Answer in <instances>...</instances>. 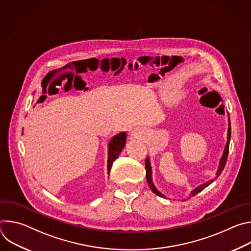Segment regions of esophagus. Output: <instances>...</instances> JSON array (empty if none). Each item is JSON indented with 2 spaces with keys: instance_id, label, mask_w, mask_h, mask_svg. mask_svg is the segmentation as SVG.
I'll return each mask as SVG.
<instances>
[{
  "instance_id": "esophagus-1",
  "label": "esophagus",
  "mask_w": 251,
  "mask_h": 251,
  "mask_svg": "<svg viewBox=\"0 0 251 251\" xmlns=\"http://www.w3.org/2000/svg\"><path fill=\"white\" fill-rule=\"evenodd\" d=\"M141 131L140 130H138V129H135V130H133L132 132H131V136L133 137V138H140L141 137Z\"/></svg>"
}]
</instances>
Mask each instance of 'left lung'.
<instances>
[{
	"label": "left lung",
	"instance_id": "8db88e82",
	"mask_svg": "<svg viewBox=\"0 0 251 251\" xmlns=\"http://www.w3.org/2000/svg\"><path fill=\"white\" fill-rule=\"evenodd\" d=\"M230 136H231V127H230V119L228 117V129H227V141H226V148L224 150V153H223V156L220 160V164H219V168H218V171L216 173L217 175V177L222 174L223 170L225 169V166L226 164V160H227V156H228V149H229V141H230ZM145 169H146V178H147V183L150 187V189L152 190V192L154 194H156L157 196L161 197V198H166L165 195H163L160 191L157 190V188L155 187L154 183H153V178H152V166H151V162H150V158L147 157L146 158V161H145ZM213 182V180H209L207 182H205L204 184H201L200 185L199 187H197L196 189H194L189 198L191 197H194L196 195H198L200 192H201L203 189H205L207 186H209L211 183Z\"/></svg>",
	"mask_w": 251,
	"mask_h": 251
}]
</instances>
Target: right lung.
<instances>
[{
  "label": "right lung",
  "instance_id": "obj_1",
  "mask_svg": "<svg viewBox=\"0 0 251 251\" xmlns=\"http://www.w3.org/2000/svg\"><path fill=\"white\" fill-rule=\"evenodd\" d=\"M126 138H127V134L125 132H121L115 135L109 142L108 160H107V172H108V175L110 173L113 162L117 159V157L119 156V154L121 153L122 149L126 144Z\"/></svg>",
  "mask_w": 251,
  "mask_h": 251
}]
</instances>
